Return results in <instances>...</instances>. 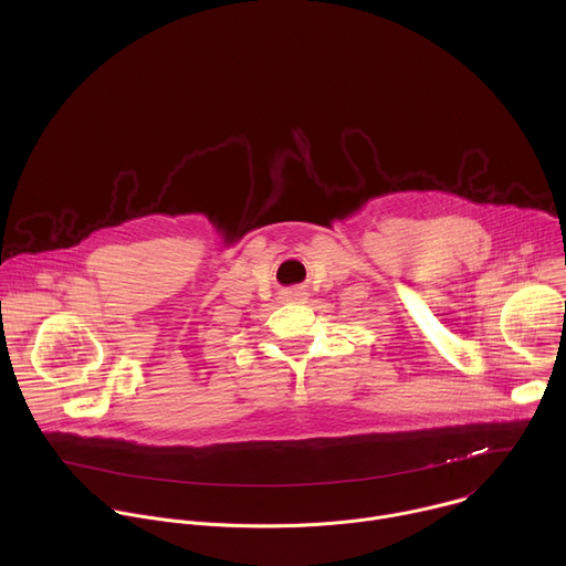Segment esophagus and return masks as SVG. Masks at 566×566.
<instances>
[{
	"mask_svg": "<svg viewBox=\"0 0 566 566\" xmlns=\"http://www.w3.org/2000/svg\"><path fill=\"white\" fill-rule=\"evenodd\" d=\"M289 295H291V297H295V300H297V295H302V293H300V291H291V293H289Z\"/></svg>",
	"mask_w": 566,
	"mask_h": 566,
	"instance_id": "34e87169",
	"label": "esophagus"
}]
</instances>
